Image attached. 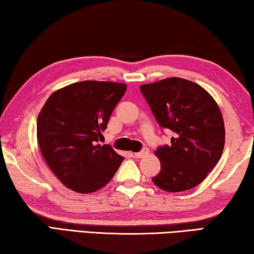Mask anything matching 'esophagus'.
Instances as JSON below:
<instances>
[{
  "label": "esophagus",
  "instance_id": "1",
  "mask_svg": "<svg viewBox=\"0 0 254 254\" xmlns=\"http://www.w3.org/2000/svg\"><path fill=\"white\" fill-rule=\"evenodd\" d=\"M148 154V149L147 148H144L143 151H140L138 153H134V157H136V159H142V157H144L145 155Z\"/></svg>",
  "mask_w": 254,
  "mask_h": 254
}]
</instances>
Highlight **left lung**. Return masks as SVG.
Wrapping results in <instances>:
<instances>
[{"label": "left lung", "mask_w": 254, "mask_h": 254, "mask_svg": "<svg viewBox=\"0 0 254 254\" xmlns=\"http://www.w3.org/2000/svg\"><path fill=\"white\" fill-rule=\"evenodd\" d=\"M140 91L160 126L173 131L171 144L154 152L161 171L152 181L168 192L194 188L217 164L225 144L217 103L200 85L180 77L143 84Z\"/></svg>", "instance_id": "1"}]
</instances>
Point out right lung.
<instances>
[{
	"mask_svg": "<svg viewBox=\"0 0 254 254\" xmlns=\"http://www.w3.org/2000/svg\"><path fill=\"white\" fill-rule=\"evenodd\" d=\"M126 90L124 83H73L55 91L40 110L37 139L41 154L68 189L94 192L117 172L124 157L98 142Z\"/></svg>",
	"mask_w": 254,
	"mask_h": 254,
	"instance_id": "right-lung-1",
	"label": "right lung"
}]
</instances>
